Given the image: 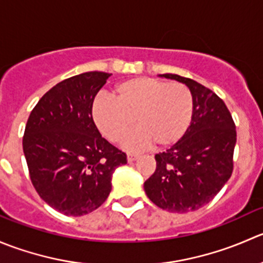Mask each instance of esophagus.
I'll return each instance as SVG.
<instances>
[{"instance_id": "obj_1", "label": "esophagus", "mask_w": 263, "mask_h": 263, "mask_svg": "<svg viewBox=\"0 0 263 263\" xmlns=\"http://www.w3.org/2000/svg\"><path fill=\"white\" fill-rule=\"evenodd\" d=\"M138 158V155H135V153H128V162H133V161H135Z\"/></svg>"}]
</instances>
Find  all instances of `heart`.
<instances>
[{"mask_svg":"<svg viewBox=\"0 0 263 263\" xmlns=\"http://www.w3.org/2000/svg\"><path fill=\"white\" fill-rule=\"evenodd\" d=\"M115 101L97 97L92 116L100 132L114 143L124 139L128 149L153 144L165 149L185 135L193 120L194 100L188 87L156 78L140 77L125 80L114 88Z\"/></svg>","mask_w":263,"mask_h":263,"instance_id":"b5f03b06","label":"heart"}]
</instances>
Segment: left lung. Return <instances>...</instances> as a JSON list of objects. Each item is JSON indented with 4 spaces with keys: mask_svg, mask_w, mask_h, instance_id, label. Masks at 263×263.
I'll list each match as a JSON object with an SVG mask.
<instances>
[{
    "mask_svg": "<svg viewBox=\"0 0 263 263\" xmlns=\"http://www.w3.org/2000/svg\"><path fill=\"white\" fill-rule=\"evenodd\" d=\"M194 100L193 120L183 138L155 156L156 170L144 181L148 198L170 212L196 211L211 202L234 168L235 124L219 96L196 80L176 74Z\"/></svg>",
    "mask_w": 263,
    "mask_h": 263,
    "instance_id": "8db88e82",
    "label": "left lung"
}]
</instances>
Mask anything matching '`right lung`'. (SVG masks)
I'll list each match as a JSON object with an SVG mask.
<instances>
[{"label": "right lung", "mask_w": 263, "mask_h": 263, "mask_svg": "<svg viewBox=\"0 0 263 263\" xmlns=\"http://www.w3.org/2000/svg\"><path fill=\"white\" fill-rule=\"evenodd\" d=\"M111 74L89 71L52 87L30 112L23 149L30 180L47 204L67 216L102 206L126 155L98 132L92 105Z\"/></svg>", "instance_id": "1"}]
</instances>
